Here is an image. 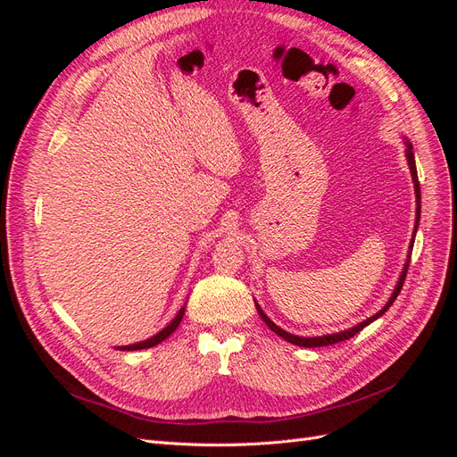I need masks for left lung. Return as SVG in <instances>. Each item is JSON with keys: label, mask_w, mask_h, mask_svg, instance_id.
<instances>
[{"label": "left lung", "mask_w": 457, "mask_h": 457, "mask_svg": "<svg viewBox=\"0 0 457 457\" xmlns=\"http://www.w3.org/2000/svg\"><path fill=\"white\" fill-rule=\"evenodd\" d=\"M404 145H406V160H408V165H410V173H411L413 188H416V205H418V207H416V227H413V237H416L418 225H420V215H421V192H420V181H418L416 158H413V148H411V143L406 139V137H404ZM413 237H411V242H410V252H408V259H406V262H404V269H403V272H400V278H398V282H396V286H395V289H393V294H391L389 301H386V305H385L379 312H376L373 316L366 318L364 322L356 324V326H353V328H349V329L336 331V334H326V336H314V337L294 336V334H289V331L282 329L280 326H276V324L270 320V318H269L265 312H262V309L259 307V303H257V301H255V309H257V312L261 314L262 322H265V324L274 331L276 336H280L282 339H286V341H289V343L297 345V347H328V345H334V343H339V341H345V339H351L353 336H356V334H358V331L364 329L368 324H371L373 320H378V318H379L381 314H385L386 311H389V307L393 305L395 299L398 297L400 289H403V284H404V280H406V272H408V265H410V255H411V247H413Z\"/></svg>", "instance_id": "obj_1"}]
</instances>
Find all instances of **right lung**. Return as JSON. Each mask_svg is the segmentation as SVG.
<instances>
[{"label":"right lung","instance_id":"right-lung-1","mask_svg":"<svg viewBox=\"0 0 457 457\" xmlns=\"http://www.w3.org/2000/svg\"><path fill=\"white\" fill-rule=\"evenodd\" d=\"M185 309H187V305H183L181 311H179V312L175 314L173 320H171L168 326H165L162 331H158L156 336H152V337H148V339H145V341H139V343H133V345H121V347H116V349H118V351H139V349H150V347H154V345L162 343L163 339H168V337L173 334V331L177 329V326L181 324Z\"/></svg>","mask_w":457,"mask_h":457}]
</instances>
